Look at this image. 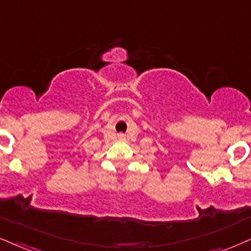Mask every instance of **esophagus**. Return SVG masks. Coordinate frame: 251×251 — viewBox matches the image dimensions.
Here are the masks:
<instances>
[{
	"instance_id": "1",
	"label": "esophagus",
	"mask_w": 251,
	"mask_h": 251,
	"mask_svg": "<svg viewBox=\"0 0 251 251\" xmlns=\"http://www.w3.org/2000/svg\"><path fill=\"white\" fill-rule=\"evenodd\" d=\"M121 138H123V136H121Z\"/></svg>"
}]
</instances>
